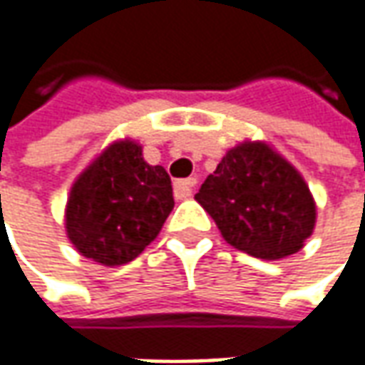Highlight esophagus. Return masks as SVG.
Masks as SVG:
<instances>
[{"mask_svg": "<svg viewBox=\"0 0 365 365\" xmlns=\"http://www.w3.org/2000/svg\"><path fill=\"white\" fill-rule=\"evenodd\" d=\"M195 187H197V178H182V180H176L175 197L176 199H189Z\"/></svg>", "mask_w": 365, "mask_h": 365, "instance_id": "esophagus-1", "label": "esophagus"}]
</instances>
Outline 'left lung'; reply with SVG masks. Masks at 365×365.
Here are the masks:
<instances>
[{
  "mask_svg": "<svg viewBox=\"0 0 365 365\" xmlns=\"http://www.w3.org/2000/svg\"><path fill=\"white\" fill-rule=\"evenodd\" d=\"M195 199L225 242L254 258L290 256L315 227V201L307 182L264 142L232 148Z\"/></svg>",
  "mask_w": 365,
  "mask_h": 365,
  "instance_id": "left-lung-1",
  "label": "left lung"
}]
</instances>
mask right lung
<instances>
[{"instance_id": "1", "label": "right lung", "mask_w": 365, "mask_h": 365, "mask_svg": "<svg viewBox=\"0 0 365 365\" xmlns=\"http://www.w3.org/2000/svg\"><path fill=\"white\" fill-rule=\"evenodd\" d=\"M175 207L170 176L121 140L103 150L71 189L66 235L85 258L121 266L138 258L160 233Z\"/></svg>"}]
</instances>
